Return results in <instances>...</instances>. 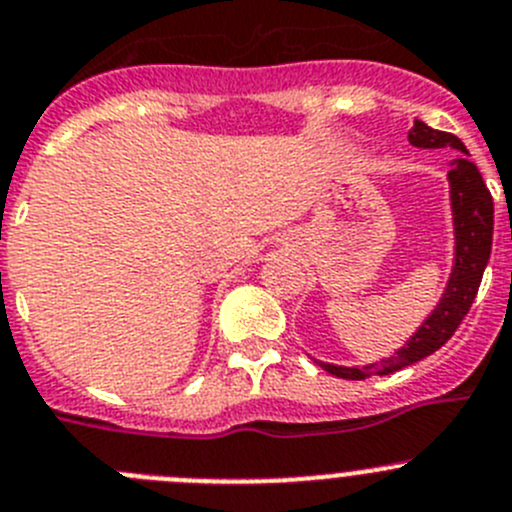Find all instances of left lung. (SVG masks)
<instances>
[{"instance_id": "1", "label": "left lung", "mask_w": 512, "mask_h": 512, "mask_svg": "<svg viewBox=\"0 0 512 512\" xmlns=\"http://www.w3.org/2000/svg\"><path fill=\"white\" fill-rule=\"evenodd\" d=\"M409 143L417 148L450 146L467 154L465 143L455 133L437 131L422 121H414V128L409 131ZM447 179H450L452 222H455V265H452L450 280H447V288H444L437 308L409 338L407 346H401L394 356L384 358L381 366L369 364L358 369V366H336L318 361L328 374L351 381L369 379L374 374H394V371L417 364L422 358L432 356L437 348H442L455 336L462 318L470 313V305L482 283V272L490 260V250H493V197L470 159L452 161Z\"/></svg>"}]
</instances>
